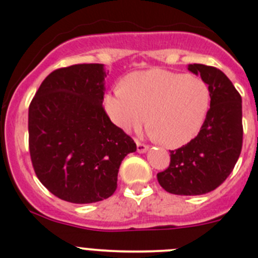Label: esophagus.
Returning <instances> with one entry per match:
<instances>
[{"instance_id":"1","label":"esophagus","mask_w":258,"mask_h":258,"mask_svg":"<svg viewBox=\"0 0 258 258\" xmlns=\"http://www.w3.org/2000/svg\"><path fill=\"white\" fill-rule=\"evenodd\" d=\"M136 146H137V153H140V154H144L148 151V146L144 145V144L139 143V141H136Z\"/></svg>"}]
</instances>
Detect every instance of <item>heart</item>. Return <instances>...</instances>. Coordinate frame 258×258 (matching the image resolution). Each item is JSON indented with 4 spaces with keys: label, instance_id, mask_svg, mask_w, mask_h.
I'll return each mask as SVG.
<instances>
[{
    "label": "heart",
    "instance_id": "heart-1",
    "mask_svg": "<svg viewBox=\"0 0 258 258\" xmlns=\"http://www.w3.org/2000/svg\"><path fill=\"white\" fill-rule=\"evenodd\" d=\"M210 104V91L201 79L163 69L128 75L104 98L105 113L124 132L146 122L153 135L169 148L194 140Z\"/></svg>",
    "mask_w": 258,
    "mask_h": 258
}]
</instances>
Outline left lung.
I'll use <instances>...</instances> for the list:
<instances>
[{"label": "left lung", "mask_w": 258, "mask_h": 258, "mask_svg": "<svg viewBox=\"0 0 258 258\" xmlns=\"http://www.w3.org/2000/svg\"><path fill=\"white\" fill-rule=\"evenodd\" d=\"M210 91V109L199 135L187 145L170 151V164L158 173L167 192L197 196L214 191L232 173L242 150V98L220 70L188 64Z\"/></svg>", "instance_id": "left-lung-1"}]
</instances>
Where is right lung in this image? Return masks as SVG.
I'll return each instance as SVG.
<instances>
[{
  "mask_svg": "<svg viewBox=\"0 0 258 258\" xmlns=\"http://www.w3.org/2000/svg\"><path fill=\"white\" fill-rule=\"evenodd\" d=\"M107 69L83 63L49 74L29 107V150L35 174L54 196L93 204L114 194L119 165L136 151L103 109Z\"/></svg>",
  "mask_w": 258,
  "mask_h": 258,
  "instance_id": "add662e5",
  "label": "right lung"
}]
</instances>
